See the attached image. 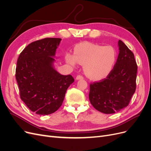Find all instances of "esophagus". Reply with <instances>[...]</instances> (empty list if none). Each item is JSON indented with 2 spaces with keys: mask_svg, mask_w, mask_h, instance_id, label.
Listing matches in <instances>:
<instances>
[{
  "mask_svg": "<svg viewBox=\"0 0 151 151\" xmlns=\"http://www.w3.org/2000/svg\"><path fill=\"white\" fill-rule=\"evenodd\" d=\"M76 80H80V79H83V77L82 76H80V75H78L76 76Z\"/></svg>",
  "mask_w": 151,
  "mask_h": 151,
  "instance_id": "1",
  "label": "esophagus"
}]
</instances>
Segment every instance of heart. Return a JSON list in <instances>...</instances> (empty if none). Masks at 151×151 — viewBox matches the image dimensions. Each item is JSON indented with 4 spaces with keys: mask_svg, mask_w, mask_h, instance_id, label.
<instances>
[{
    "mask_svg": "<svg viewBox=\"0 0 151 151\" xmlns=\"http://www.w3.org/2000/svg\"><path fill=\"white\" fill-rule=\"evenodd\" d=\"M74 51V54L65 53L66 62L72 67L79 63L84 65L85 74L94 81L104 79L110 74L117 60L116 50L110 45L83 42L76 45Z\"/></svg>",
    "mask_w": 151,
    "mask_h": 151,
    "instance_id": "b5f03b06",
    "label": "heart"
}]
</instances>
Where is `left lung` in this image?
Instances as JSON below:
<instances>
[{
	"instance_id": "8db88e82",
	"label": "left lung",
	"mask_w": 151,
	"mask_h": 151,
	"mask_svg": "<svg viewBox=\"0 0 151 151\" xmlns=\"http://www.w3.org/2000/svg\"><path fill=\"white\" fill-rule=\"evenodd\" d=\"M119 54L106 79L90 84L89 101L98 111L113 114L126 108L136 89L137 65L134 53L119 40Z\"/></svg>"
}]
</instances>
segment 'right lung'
<instances>
[{
	"mask_svg": "<svg viewBox=\"0 0 151 151\" xmlns=\"http://www.w3.org/2000/svg\"><path fill=\"white\" fill-rule=\"evenodd\" d=\"M62 39L48 38L31 43L17 59L16 78L20 97L31 111L47 115L61 106L66 91L74 79L54 67Z\"/></svg>",
	"mask_w": 151,
	"mask_h": 151,
	"instance_id": "right-lung-1",
	"label": "right lung"
}]
</instances>
